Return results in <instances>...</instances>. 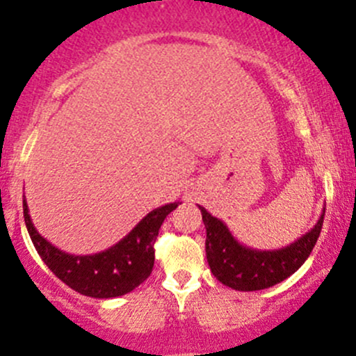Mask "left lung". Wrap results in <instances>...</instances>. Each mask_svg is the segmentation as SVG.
<instances>
[{"instance_id":"8db88e82","label":"left lung","mask_w":356,"mask_h":356,"mask_svg":"<svg viewBox=\"0 0 356 356\" xmlns=\"http://www.w3.org/2000/svg\"><path fill=\"white\" fill-rule=\"evenodd\" d=\"M198 209L207 229L205 252L210 271L220 284L241 292L273 287L294 275L312 254L325 216L323 209L318 222L294 243L277 250H259L240 243L222 220L203 207Z\"/></svg>"}]
</instances>
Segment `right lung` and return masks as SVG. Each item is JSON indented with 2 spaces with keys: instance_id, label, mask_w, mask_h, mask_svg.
<instances>
[{
  "instance_id": "add662e5",
  "label": "right lung",
  "mask_w": 356,
  "mask_h": 356,
  "mask_svg": "<svg viewBox=\"0 0 356 356\" xmlns=\"http://www.w3.org/2000/svg\"><path fill=\"white\" fill-rule=\"evenodd\" d=\"M181 202L167 203L151 210L125 238L116 245L92 255H74L54 247L34 227L26 196L22 200L24 220L44 264L51 273L72 291L95 299L125 296L139 287L151 275L154 266V241L165 217Z\"/></svg>"
}]
</instances>
